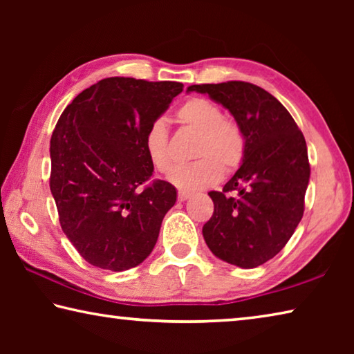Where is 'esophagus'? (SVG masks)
I'll return each mask as SVG.
<instances>
[{
	"mask_svg": "<svg viewBox=\"0 0 354 354\" xmlns=\"http://www.w3.org/2000/svg\"><path fill=\"white\" fill-rule=\"evenodd\" d=\"M190 192H185V190H179L178 192V200L179 201H185L187 198H190Z\"/></svg>",
	"mask_w": 354,
	"mask_h": 354,
	"instance_id": "obj_1",
	"label": "esophagus"
}]
</instances>
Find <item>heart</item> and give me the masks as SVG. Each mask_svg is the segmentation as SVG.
I'll return each mask as SVG.
<instances>
[{
	"label": "heart",
	"mask_w": 354,
	"mask_h": 354,
	"mask_svg": "<svg viewBox=\"0 0 354 354\" xmlns=\"http://www.w3.org/2000/svg\"><path fill=\"white\" fill-rule=\"evenodd\" d=\"M176 122L198 133L194 147V158L198 160L178 167L170 181L184 190L209 187L220 179L221 173H231L242 162L245 139L241 127L223 117L221 107L201 97L190 98L176 111ZM149 162L160 173L173 169V156L169 143V131L164 122H154L143 137Z\"/></svg>",
	"instance_id": "obj_1"
}]
</instances>
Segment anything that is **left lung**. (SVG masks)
Here are the masks:
<instances>
[{
	"label": "left lung",
	"instance_id": "left-lung-1",
	"mask_svg": "<svg viewBox=\"0 0 354 354\" xmlns=\"http://www.w3.org/2000/svg\"><path fill=\"white\" fill-rule=\"evenodd\" d=\"M187 91L226 107L245 139L234 176L221 192H209L214 214L203 237L221 261L262 266L286 247L303 217L310 175L306 140L289 111L254 84H196Z\"/></svg>",
	"mask_w": 354,
	"mask_h": 354
}]
</instances>
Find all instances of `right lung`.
Returning a JSON list of instances; mask_svg holds the SVG:
<instances>
[{
    "label": "right lung",
    "mask_w": 354,
    "mask_h": 354,
    "mask_svg": "<svg viewBox=\"0 0 354 354\" xmlns=\"http://www.w3.org/2000/svg\"><path fill=\"white\" fill-rule=\"evenodd\" d=\"M183 87L106 77L77 95L57 120L50 189L65 236L95 267L128 270L158 242L176 189L151 181L143 137Z\"/></svg>",
    "instance_id": "right-lung-1"
}]
</instances>
